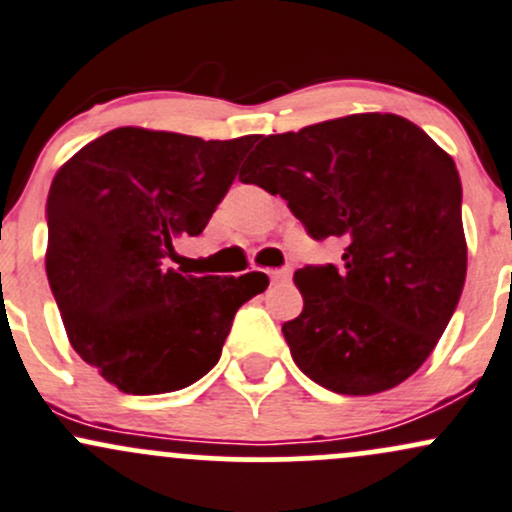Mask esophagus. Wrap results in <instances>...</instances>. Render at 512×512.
Masks as SVG:
<instances>
[{"label":"esophagus","mask_w":512,"mask_h":512,"mask_svg":"<svg viewBox=\"0 0 512 512\" xmlns=\"http://www.w3.org/2000/svg\"><path fill=\"white\" fill-rule=\"evenodd\" d=\"M269 277H272V282H289V279H291V267L272 269V272H269Z\"/></svg>","instance_id":"1"}]
</instances>
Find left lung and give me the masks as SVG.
<instances>
[{
  "label": "left lung",
  "instance_id": "8db88e82",
  "mask_svg": "<svg viewBox=\"0 0 512 512\" xmlns=\"http://www.w3.org/2000/svg\"><path fill=\"white\" fill-rule=\"evenodd\" d=\"M240 182L279 194L313 240L347 243L340 269L306 265L282 333L323 389L369 396L435 350L466 279L454 160L396 114H355L262 138Z\"/></svg>",
  "mask_w": 512,
  "mask_h": 512
}]
</instances>
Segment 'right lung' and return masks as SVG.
I'll list each match as a JSON object with an SVG mask.
<instances>
[{
	"mask_svg": "<svg viewBox=\"0 0 512 512\" xmlns=\"http://www.w3.org/2000/svg\"><path fill=\"white\" fill-rule=\"evenodd\" d=\"M255 140L114 128L55 174L50 289L77 355L119 391L150 396L199 381L238 308L267 289L260 272L194 277L167 267L174 240L206 228Z\"/></svg>",
	"mask_w": 512,
	"mask_h": 512,
	"instance_id": "1",
	"label": "right lung"
}]
</instances>
